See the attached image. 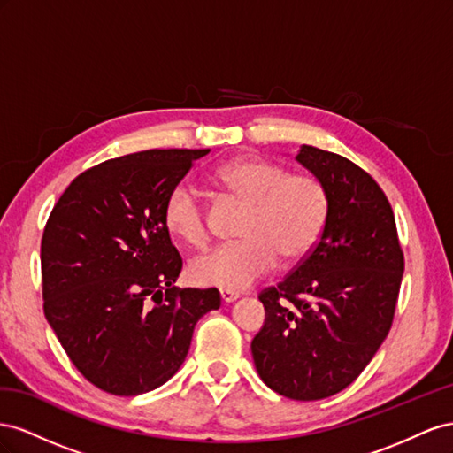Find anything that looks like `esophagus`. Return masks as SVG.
I'll return each instance as SVG.
<instances>
[{
  "mask_svg": "<svg viewBox=\"0 0 453 453\" xmlns=\"http://www.w3.org/2000/svg\"><path fill=\"white\" fill-rule=\"evenodd\" d=\"M219 294H222V300H224L226 303H234L235 300H239V292H235V290H226V288H222V290H219Z\"/></svg>",
  "mask_w": 453,
  "mask_h": 453,
  "instance_id": "1",
  "label": "esophagus"
}]
</instances>
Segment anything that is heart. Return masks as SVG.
Returning <instances> with one entry per match:
<instances>
[{"label": "heart", "instance_id": "1", "mask_svg": "<svg viewBox=\"0 0 453 453\" xmlns=\"http://www.w3.org/2000/svg\"><path fill=\"white\" fill-rule=\"evenodd\" d=\"M212 184L249 203L242 216V239L216 244L193 257L189 277L206 287L242 290L279 264L298 262L315 249L330 214L325 184L309 174H288L284 166L257 157L219 165ZM163 222L191 247L209 239V216L199 189L189 180L176 182L163 204Z\"/></svg>", "mask_w": 453, "mask_h": 453}]
</instances>
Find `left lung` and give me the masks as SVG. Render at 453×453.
Here are the masks:
<instances>
[{"label":"left lung","instance_id":"obj_1","mask_svg":"<svg viewBox=\"0 0 453 453\" xmlns=\"http://www.w3.org/2000/svg\"><path fill=\"white\" fill-rule=\"evenodd\" d=\"M296 161L325 184L328 222L305 260L260 294L265 322L250 349L269 389L320 400L351 385L389 334L404 256L391 204L368 173L305 144Z\"/></svg>","mask_w":453,"mask_h":453}]
</instances>
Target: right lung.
Masks as SVG:
<instances>
[{
  "label": "right lung",
  "mask_w": 453,
  "mask_h": 453,
  "mask_svg": "<svg viewBox=\"0 0 453 453\" xmlns=\"http://www.w3.org/2000/svg\"><path fill=\"white\" fill-rule=\"evenodd\" d=\"M211 150H148L77 176L42 239L43 311L73 366L98 389L136 396L169 381L216 288H184L163 204Z\"/></svg>",
  "instance_id": "add662e5"
}]
</instances>
